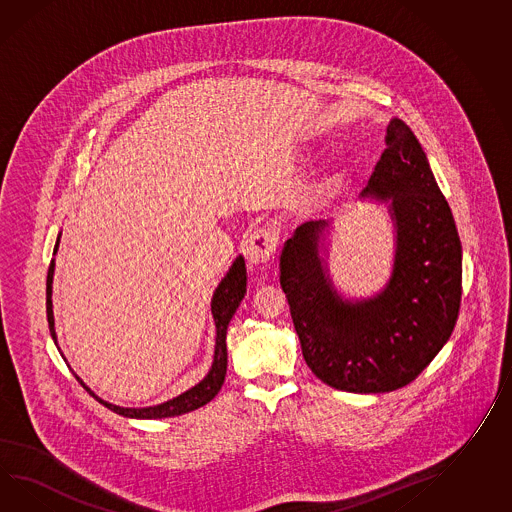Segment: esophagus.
<instances>
[{
    "label": "esophagus",
    "instance_id": "obj_1",
    "mask_svg": "<svg viewBox=\"0 0 512 512\" xmlns=\"http://www.w3.org/2000/svg\"><path fill=\"white\" fill-rule=\"evenodd\" d=\"M275 250H277V235L266 227L255 229L248 238L246 251L253 264H259V266L268 264L274 259Z\"/></svg>",
    "mask_w": 512,
    "mask_h": 512
}]
</instances>
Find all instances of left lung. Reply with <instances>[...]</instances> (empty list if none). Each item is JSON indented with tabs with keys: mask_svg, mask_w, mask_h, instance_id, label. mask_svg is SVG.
Returning <instances> with one entry per match:
<instances>
[{
	"mask_svg": "<svg viewBox=\"0 0 512 512\" xmlns=\"http://www.w3.org/2000/svg\"><path fill=\"white\" fill-rule=\"evenodd\" d=\"M387 150L362 196L392 200L394 268L374 298L342 300L320 257L325 220L300 225L281 253V287L301 351L325 385L377 394L405 387L448 342L462 294L461 238L411 127H387Z\"/></svg>",
	"mask_w": 512,
	"mask_h": 512,
	"instance_id": "8db88e82",
	"label": "left lung"
}]
</instances>
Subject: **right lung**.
I'll use <instances>...</instances> for the list:
<instances>
[{
	"label": "right lung",
	"mask_w": 512,
	"mask_h": 512,
	"mask_svg": "<svg viewBox=\"0 0 512 512\" xmlns=\"http://www.w3.org/2000/svg\"><path fill=\"white\" fill-rule=\"evenodd\" d=\"M59 240L61 235L57 237L55 242V250H59ZM53 270H55V261H51L50 270H48V279H46V312H48V324H50L51 338L57 344V335H55V320H53V305H51V283H53ZM246 262L244 257L238 255L237 261L233 262V266L229 268V272L222 279V283L214 290V296L211 301L212 318L216 324V346H214V361H212L209 374L205 375V379L200 381L196 387L190 388L187 392H183L181 396L164 401L161 405L155 407H144V409H129V407H118L113 403H107L103 399L98 398L90 388L75 375V379L83 385L90 396L98 399L107 409L122 414L127 418H140V420H153V418H170V416H179L185 412L196 411L203 405H207L224 385L225 372H227V346H225V335H227V325L231 322L233 314L237 312L240 301L246 294Z\"/></svg>",
	"instance_id": "1"
}]
</instances>
